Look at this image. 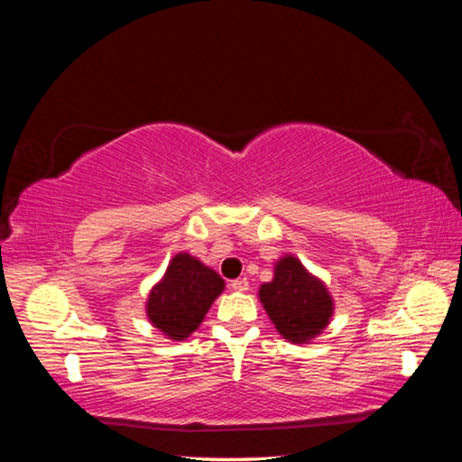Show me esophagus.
<instances>
[{
    "instance_id": "obj_1",
    "label": "esophagus",
    "mask_w": 462,
    "mask_h": 462,
    "mask_svg": "<svg viewBox=\"0 0 462 462\" xmlns=\"http://www.w3.org/2000/svg\"><path fill=\"white\" fill-rule=\"evenodd\" d=\"M230 289H232V291H238V293L246 291V289H248V279H234V281H230Z\"/></svg>"
}]
</instances>
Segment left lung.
Here are the masks:
<instances>
[{
  "mask_svg": "<svg viewBox=\"0 0 462 462\" xmlns=\"http://www.w3.org/2000/svg\"><path fill=\"white\" fill-rule=\"evenodd\" d=\"M259 300L277 332L293 344L318 338L334 316V297L326 283L293 254L275 263L273 279L259 287Z\"/></svg>",
  "mask_w": 462,
  "mask_h": 462,
  "instance_id": "1",
  "label": "left lung"
}]
</instances>
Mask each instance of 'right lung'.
Segmentation results:
<instances>
[{
    "label": "right lung",
    "instance_id": "1",
    "mask_svg": "<svg viewBox=\"0 0 462 462\" xmlns=\"http://www.w3.org/2000/svg\"><path fill=\"white\" fill-rule=\"evenodd\" d=\"M224 287V279L198 256L177 253L146 297L148 322L173 342L189 338Z\"/></svg>",
    "mask_w": 462,
    "mask_h": 462
}]
</instances>
